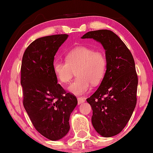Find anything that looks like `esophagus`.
Segmentation results:
<instances>
[{"mask_svg":"<svg viewBox=\"0 0 153 153\" xmlns=\"http://www.w3.org/2000/svg\"><path fill=\"white\" fill-rule=\"evenodd\" d=\"M77 100H78V104H80L81 103H83V102H85V98L84 97H77Z\"/></svg>","mask_w":153,"mask_h":153,"instance_id":"obj_1","label":"esophagus"}]
</instances>
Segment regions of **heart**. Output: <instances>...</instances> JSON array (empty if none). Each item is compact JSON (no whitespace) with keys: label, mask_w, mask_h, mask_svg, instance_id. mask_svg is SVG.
I'll list each match as a JSON object with an SVG mask.
<instances>
[{"label":"heart","mask_w":153,"mask_h":153,"mask_svg":"<svg viewBox=\"0 0 153 153\" xmlns=\"http://www.w3.org/2000/svg\"><path fill=\"white\" fill-rule=\"evenodd\" d=\"M65 60L54 62L53 70L62 84L70 83L76 72L77 78L68 88L69 91L74 95L86 93L91 83L95 85L101 82L107 67L105 53L86 46L70 50L66 54Z\"/></svg>","instance_id":"b5f03b06"}]
</instances>
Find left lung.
Masks as SVG:
<instances>
[{
    "label": "left lung",
    "mask_w": 153,
    "mask_h": 153,
    "mask_svg": "<svg viewBox=\"0 0 153 153\" xmlns=\"http://www.w3.org/2000/svg\"><path fill=\"white\" fill-rule=\"evenodd\" d=\"M100 42L106 50L107 67L98 89L86 100L93 109L92 124L104 137L126 126L137 104L138 76L132 54L111 30L90 31L81 37Z\"/></svg>",
    "instance_id": "obj_1"
}]
</instances>
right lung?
Listing matches in <instances>:
<instances>
[{"mask_svg": "<svg viewBox=\"0 0 153 153\" xmlns=\"http://www.w3.org/2000/svg\"><path fill=\"white\" fill-rule=\"evenodd\" d=\"M68 37L60 34L35 39L25 50L21 67L25 109L35 129L51 141L68 134L70 114L77 104L76 96L57 83L53 70L54 56Z\"/></svg>", "mask_w": 153, "mask_h": 153, "instance_id": "add662e5", "label": "right lung"}]
</instances>
